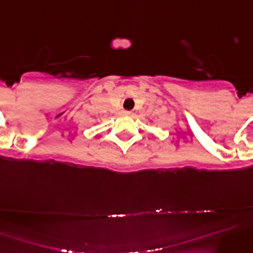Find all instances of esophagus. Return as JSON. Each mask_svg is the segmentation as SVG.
Returning <instances> with one entry per match:
<instances>
[{"label":"esophagus","instance_id":"34e87169","mask_svg":"<svg viewBox=\"0 0 253 253\" xmlns=\"http://www.w3.org/2000/svg\"><path fill=\"white\" fill-rule=\"evenodd\" d=\"M122 114H124V115H126V116H128V115H131V111H127V110H125L124 112H122Z\"/></svg>","mask_w":253,"mask_h":253}]
</instances>
